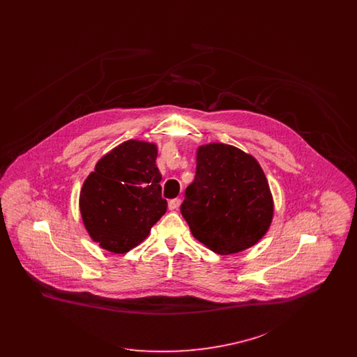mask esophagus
<instances>
[{"mask_svg":"<svg viewBox=\"0 0 357 357\" xmlns=\"http://www.w3.org/2000/svg\"><path fill=\"white\" fill-rule=\"evenodd\" d=\"M181 204H182V201L178 199V198L171 199L170 202H169V208H170V210H178Z\"/></svg>","mask_w":357,"mask_h":357,"instance_id":"esophagus-1","label":"esophagus"}]
</instances>
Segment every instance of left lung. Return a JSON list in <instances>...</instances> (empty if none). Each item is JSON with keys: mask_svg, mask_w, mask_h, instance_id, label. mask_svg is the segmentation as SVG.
I'll return each instance as SVG.
<instances>
[{"mask_svg": "<svg viewBox=\"0 0 357 357\" xmlns=\"http://www.w3.org/2000/svg\"><path fill=\"white\" fill-rule=\"evenodd\" d=\"M191 234L214 253L243 252L266 234L274 202L253 155L208 143L197 150V174L181 206Z\"/></svg>", "mask_w": 357, "mask_h": 357, "instance_id": "1", "label": "left lung"}]
</instances>
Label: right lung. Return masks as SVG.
Masks as SVG:
<instances>
[{
	"instance_id": "obj_1",
	"label": "right lung",
	"mask_w": 357,
	"mask_h": 357,
	"mask_svg": "<svg viewBox=\"0 0 357 357\" xmlns=\"http://www.w3.org/2000/svg\"><path fill=\"white\" fill-rule=\"evenodd\" d=\"M155 143L131 139L102 156L83 183L79 207L92 241L123 255L149 237L167 210Z\"/></svg>"
}]
</instances>
